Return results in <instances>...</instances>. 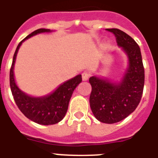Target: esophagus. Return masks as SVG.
<instances>
[{"instance_id":"34e87169","label":"esophagus","mask_w":158,"mask_h":158,"mask_svg":"<svg viewBox=\"0 0 158 158\" xmlns=\"http://www.w3.org/2000/svg\"><path fill=\"white\" fill-rule=\"evenodd\" d=\"M91 76V74L89 71H88V70H85V71H83V74H82V79H83V80H84V81H86V80H88V79H89V77Z\"/></svg>"}]
</instances>
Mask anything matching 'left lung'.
<instances>
[{"label":"left lung","instance_id":"8db88e82","mask_svg":"<svg viewBox=\"0 0 158 158\" xmlns=\"http://www.w3.org/2000/svg\"><path fill=\"white\" fill-rule=\"evenodd\" d=\"M106 31L114 35L118 44L128 55L129 67L119 84L91 77L89 83L92 92L89 102L97 120L112 124L126 118L140 102L144 85V68L140 48L130 35L117 28Z\"/></svg>","mask_w":158,"mask_h":158}]
</instances>
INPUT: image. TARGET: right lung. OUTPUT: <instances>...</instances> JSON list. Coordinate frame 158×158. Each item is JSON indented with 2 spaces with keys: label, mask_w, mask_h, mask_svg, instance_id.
<instances>
[{
  "label": "right lung",
  "mask_w": 158,
  "mask_h": 158,
  "mask_svg": "<svg viewBox=\"0 0 158 158\" xmlns=\"http://www.w3.org/2000/svg\"><path fill=\"white\" fill-rule=\"evenodd\" d=\"M49 29L40 28L28 35L23 39L15 50L12 65L10 71V84L14 100L18 108L27 118L41 125H52L62 120L66 114L69 101L77 85L82 81L81 75L65 82L57 90L49 96L44 97H31L22 92L15 81L14 66L19 47L25 40L41 32H48Z\"/></svg>",
  "instance_id": "add662e5"
}]
</instances>
